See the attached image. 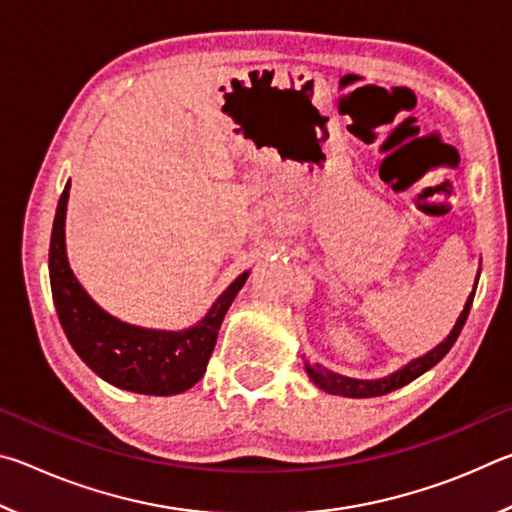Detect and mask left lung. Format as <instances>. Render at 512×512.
I'll return each mask as SVG.
<instances>
[{"mask_svg":"<svg viewBox=\"0 0 512 512\" xmlns=\"http://www.w3.org/2000/svg\"><path fill=\"white\" fill-rule=\"evenodd\" d=\"M476 282H479V277H476ZM472 300H474V291L470 293V298H467L463 314L458 316L456 325L452 329V334H449L447 339L438 345V348H433L429 354H424V357L411 361L409 366H404L402 370L393 372L391 377L372 379V381L350 379V377L336 375V372L323 368V366H320V363H314V366H309V363H307L309 377H311V381H314L316 386L323 388V391L334 393V395H343V397H379V395H386V393H391V391H397V388H402V386L409 384V381L424 375V372L436 366V363L443 359L449 350H452V345L456 343L458 334H461V329L465 325L467 314H470Z\"/></svg>","mask_w":512,"mask_h":512,"instance_id":"left-lung-1","label":"left lung"}]
</instances>
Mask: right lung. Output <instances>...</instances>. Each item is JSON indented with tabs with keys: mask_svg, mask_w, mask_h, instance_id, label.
Here are the masks:
<instances>
[{
	"mask_svg": "<svg viewBox=\"0 0 512 512\" xmlns=\"http://www.w3.org/2000/svg\"><path fill=\"white\" fill-rule=\"evenodd\" d=\"M69 183L58 198L49 244L51 296L67 341L101 379L144 395H176L205 375L225 311L244 287L239 275L207 316L185 332H155L108 316L69 271L65 255V212Z\"/></svg>",
	"mask_w": 512,
	"mask_h": 512,
	"instance_id": "obj_1",
	"label": "right lung"
}]
</instances>
